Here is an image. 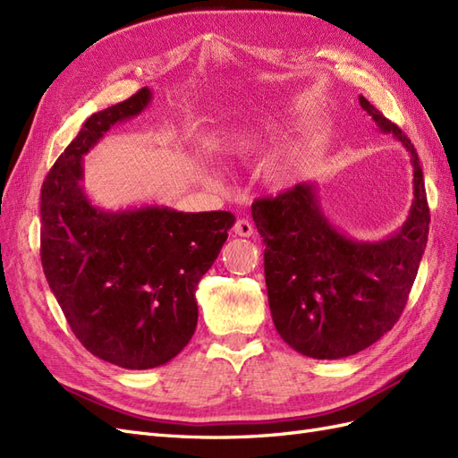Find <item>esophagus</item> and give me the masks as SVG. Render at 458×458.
Masks as SVG:
<instances>
[{
	"label": "esophagus",
	"mask_w": 458,
	"mask_h": 458,
	"mask_svg": "<svg viewBox=\"0 0 458 458\" xmlns=\"http://www.w3.org/2000/svg\"><path fill=\"white\" fill-rule=\"evenodd\" d=\"M233 231H234V234H239V237H252L254 225H252V221L248 219V217H241V219L234 221Z\"/></svg>",
	"instance_id": "esophagus-1"
}]
</instances>
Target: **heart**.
I'll list each match as a JSON object with an SVG mask.
<instances>
[{"mask_svg":"<svg viewBox=\"0 0 458 458\" xmlns=\"http://www.w3.org/2000/svg\"><path fill=\"white\" fill-rule=\"evenodd\" d=\"M250 147H252V140L250 137H233V140L229 141V152L231 155H237V157H244L248 150H250ZM293 172H294V168H293V164H275V165H271V170H269V177L273 179V182H279V183H284V182H288L290 177H293Z\"/></svg>","mask_w":458,"mask_h":458,"instance_id":"obj_1","label":"heart"}]
</instances>
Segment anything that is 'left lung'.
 <instances>
[{
  "label": "left lung",
  "mask_w": 458,
  "mask_h": 458,
  "mask_svg": "<svg viewBox=\"0 0 458 458\" xmlns=\"http://www.w3.org/2000/svg\"><path fill=\"white\" fill-rule=\"evenodd\" d=\"M359 103L411 155L414 200L403 227L380 242L352 241L330 225L313 183L252 204L266 244L263 267L275 328L290 348L313 359L355 355L392 330L428 242L429 208L417 148L363 95Z\"/></svg>",
  "instance_id": "left-lung-1"
}]
</instances>
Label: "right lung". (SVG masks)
I'll return each mask as SVG.
<instances>
[{
  "label": "right lung",
  "mask_w": 458,
  "mask_h": 458,
  "mask_svg": "<svg viewBox=\"0 0 458 458\" xmlns=\"http://www.w3.org/2000/svg\"><path fill=\"white\" fill-rule=\"evenodd\" d=\"M150 101L148 88L91 114L41 185L39 256L76 338L122 369L168 363L195 335L197 284L212 267L231 212L170 208L103 212L81 191V157Z\"/></svg>",
  "instance_id": "right-lung-1"
}]
</instances>
